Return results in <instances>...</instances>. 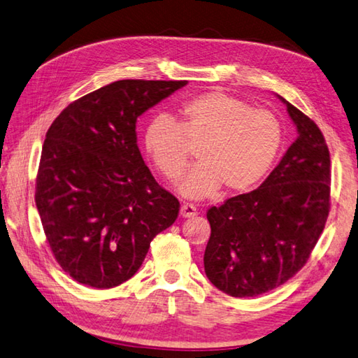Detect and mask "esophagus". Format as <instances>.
<instances>
[{"mask_svg": "<svg viewBox=\"0 0 358 358\" xmlns=\"http://www.w3.org/2000/svg\"><path fill=\"white\" fill-rule=\"evenodd\" d=\"M197 214V208H195L192 203H183L180 208V215L185 217V219H189V217H194Z\"/></svg>", "mask_w": 358, "mask_h": 358, "instance_id": "34e87169", "label": "esophagus"}]
</instances>
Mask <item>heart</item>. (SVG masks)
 Returning <instances> with one entry per match:
<instances>
[{"label": "heart", "instance_id": "heart-1", "mask_svg": "<svg viewBox=\"0 0 358 358\" xmlns=\"http://www.w3.org/2000/svg\"><path fill=\"white\" fill-rule=\"evenodd\" d=\"M178 121L159 115L145 125L143 144L153 166L175 181L185 173L191 147H197L199 164L180 183L191 199L243 192L265 177L282 143V129L268 110L222 91L187 99L177 108Z\"/></svg>", "mask_w": 358, "mask_h": 358}]
</instances>
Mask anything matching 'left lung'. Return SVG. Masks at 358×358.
<instances>
[{
  "label": "left lung",
  "instance_id": "8db88e82",
  "mask_svg": "<svg viewBox=\"0 0 358 358\" xmlns=\"http://www.w3.org/2000/svg\"><path fill=\"white\" fill-rule=\"evenodd\" d=\"M298 138L255 191L209 208L205 273L236 298L267 293L304 267L331 209V155L309 116L279 97Z\"/></svg>",
  "mask_w": 358,
  "mask_h": 358
}]
</instances>
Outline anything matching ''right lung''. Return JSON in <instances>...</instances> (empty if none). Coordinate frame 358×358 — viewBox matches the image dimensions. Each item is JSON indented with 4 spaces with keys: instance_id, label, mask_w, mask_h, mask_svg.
Wrapping results in <instances>:
<instances>
[{
    "instance_id": "right-lung-1",
    "label": "right lung",
    "mask_w": 358,
    "mask_h": 358,
    "mask_svg": "<svg viewBox=\"0 0 358 358\" xmlns=\"http://www.w3.org/2000/svg\"><path fill=\"white\" fill-rule=\"evenodd\" d=\"M186 80H117L69 103L51 124L35 205L55 261L74 281L111 289L135 275L177 220L136 144V119Z\"/></svg>"
}]
</instances>
